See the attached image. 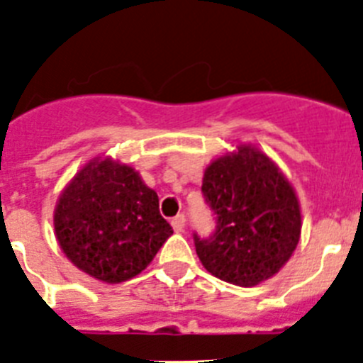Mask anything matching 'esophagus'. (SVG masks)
Masks as SVG:
<instances>
[{
	"instance_id": "obj_1",
	"label": "esophagus",
	"mask_w": 363,
	"mask_h": 363,
	"mask_svg": "<svg viewBox=\"0 0 363 363\" xmlns=\"http://www.w3.org/2000/svg\"><path fill=\"white\" fill-rule=\"evenodd\" d=\"M172 226H174V230L177 231H184V226H186V217L182 213L175 215L174 218H172Z\"/></svg>"
}]
</instances>
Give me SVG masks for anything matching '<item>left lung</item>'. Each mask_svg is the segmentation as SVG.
<instances>
[{
    "label": "left lung",
    "mask_w": 363,
    "mask_h": 363,
    "mask_svg": "<svg viewBox=\"0 0 363 363\" xmlns=\"http://www.w3.org/2000/svg\"><path fill=\"white\" fill-rule=\"evenodd\" d=\"M202 195L215 217L210 237L194 233L202 266L235 286H257L289 260L300 238L291 184L262 152L240 146L211 162Z\"/></svg>",
    "instance_id": "left-lung-1"
}]
</instances>
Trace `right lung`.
<instances>
[{"label": "right lung", "mask_w": 363, "mask_h": 363, "mask_svg": "<svg viewBox=\"0 0 363 363\" xmlns=\"http://www.w3.org/2000/svg\"><path fill=\"white\" fill-rule=\"evenodd\" d=\"M61 250L81 271L117 284L139 275L174 233L157 194L135 169L110 159L88 162L54 215Z\"/></svg>", "instance_id": "right-lung-1"}]
</instances>
